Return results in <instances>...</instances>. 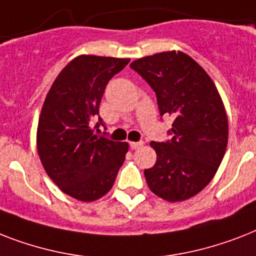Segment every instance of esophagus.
I'll list each match as a JSON object with an SVG mask.
<instances>
[{
  "mask_svg": "<svg viewBox=\"0 0 256 256\" xmlns=\"http://www.w3.org/2000/svg\"><path fill=\"white\" fill-rule=\"evenodd\" d=\"M143 146V142H130V147L132 150H138Z\"/></svg>",
  "mask_w": 256,
  "mask_h": 256,
  "instance_id": "esophagus-1",
  "label": "esophagus"
}]
</instances>
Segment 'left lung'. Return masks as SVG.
<instances>
[{
  "label": "left lung",
  "mask_w": 256,
  "mask_h": 256,
  "mask_svg": "<svg viewBox=\"0 0 256 256\" xmlns=\"http://www.w3.org/2000/svg\"><path fill=\"white\" fill-rule=\"evenodd\" d=\"M156 93L160 114L174 118L171 140L151 142L156 163L144 170L151 192L170 202L196 196L214 178L225 155L229 124L217 86L196 60L164 51L134 60Z\"/></svg>",
  "instance_id": "1"
}]
</instances>
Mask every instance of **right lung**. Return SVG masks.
<instances>
[{"label": "right lung", "instance_id": "1", "mask_svg": "<svg viewBox=\"0 0 256 256\" xmlns=\"http://www.w3.org/2000/svg\"><path fill=\"white\" fill-rule=\"evenodd\" d=\"M130 59L78 55L62 70L46 96L36 128L42 166L63 193L82 202L105 196L128 151L126 142L94 134L105 86ZM98 124L102 120L98 118Z\"/></svg>", "mask_w": 256, "mask_h": 256}]
</instances>
